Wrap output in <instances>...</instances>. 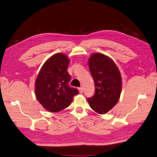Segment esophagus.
I'll return each instance as SVG.
<instances>
[{"label":"esophagus","instance_id":"obj_1","mask_svg":"<svg viewBox=\"0 0 157 157\" xmlns=\"http://www.w3.org/2000/svg\"><path fill=\"white\" fill-rule=\"evenodd\" d=\"M78 90H79V92L82 94V93L83 92V88H82V87L79 88H78Z\"/></svg>","mask_w":157,"mask_h":157}]
</instances>
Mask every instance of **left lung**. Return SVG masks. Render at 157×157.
Returning a JSON list of instances; mask_svg holds the SVG:
<instances>
[{"mask_svg": "<svg viewBox=\"0 0 157 157\" xmlns=\"http://www.w3.org/2000/svg\"><path fill=\"white\" fill-rule=\"evenodd\" d=\"M90 71L95 83V94L88 99L93 110L103 115L116 105L122 90L120 71L107 56L94 53L88 59Z\"/></svg>", "mask_w": 157, "mask_h": 157, "instance_id": "left-lung-1", "label": "left lung"}]
</instances>
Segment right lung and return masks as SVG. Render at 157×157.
Segmentation results:
<instances>
[{
	"mask_svg": "<svg viewBox=\"0 0 157 157\" xmlns=\"http://www.w3.org/2000/svg\"><path fill=\"white\" fill-rule=\"evenodd\" d=\"M68 57L57 53L47 59L35 80L37 100L46 111L59 112L70 105L78 91L69 86L71 76L67 72Z\"/></svg>",
	"mask_w": 157,
	"mask_h": 157,
	"instance_id": "right-lung-1",
	"label": "right lung"
}]
</instances>
